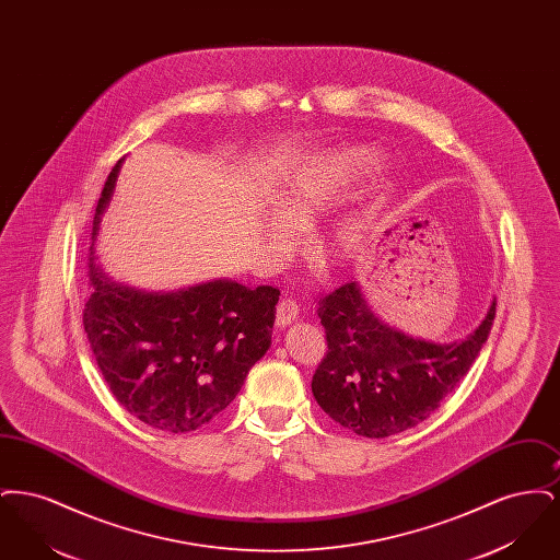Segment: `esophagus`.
I'll return each instance as SVG.
<instances>
[{"label": "esophagus", "mask_w": 560, "mask_h": 560, "mask_svg": "<svg viewBox=\"0 0 560 560\" xmlns=\"http://www.w3.org/2000/svg\"><path fill=\"white\" fill-rule=\"evenodd\" d=\"M300 319V304L293 302L290 298H283L277 306V315H275V323L277 327H288L292 325L293 320Z\"/></svg>", "instance_id": "obj_1"}]
</instances>
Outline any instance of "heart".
Segmentation results:
<instances>
[{
    "label": "heart",
    "mask_w": 560,
    "mask_h": 560,
    "mask_svg": "<svg viewBox=\"0 0 560 560\" xmlns=\"http://www.w3.org/2000/svg\"><path fill=\"white\" fill-rule=\"evenodd\" d=\"M375 163L368 151H347L317 170L298 174L275 197V212L298 229H311L323 213L329 212ZM267 241H281V222L267 218L260 224ZM373 235V215L350 218L319 241L320 267L345 268L354 262Z\"/></svg>",
    "instance_id": "obj_1"
}]
</instances>
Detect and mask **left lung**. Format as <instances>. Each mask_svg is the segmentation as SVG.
Listing matches in <instances>:
<instances>
[{
    "instance_id": "1",
    "label": "left lung",
    "mask_w": 560,
    "mask_h": 560,
    "mask_svg": "<svg viewBox=\"0 0 560 560\" xmlns=\"http://www.w3.org/2000/svg\"><path fill=\"white\" fill-rule=\"evenodd\" d=\"M327 354L313 375L320 409L368 439L393 436L430 418L479 357L495 298L479 325L453 342L409 336L377 317L359 281L319 302Z\"/></svg>"
}]
</instances>
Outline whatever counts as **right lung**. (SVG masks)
<instances>
[{
  "instance_id": "right-lung-1",
  "label": "right lung",
  "mask_w": 560,
  "mask_h": 560,
  "mask_svg": "<svg viewBox=\"0 0 560 560\" xmlns=\"http://www.w3.org/2000/svg\"><path fill=\"white\" fill-rule=\"evenodd\" d=\"M119 161L98 199L81 319L113 397L136 420L163 432L208 424L240 395L267 354L279 290L212 279L174 292L119 283L96 265V240L113 199Z\"/></svg>"
}]
</instances>
